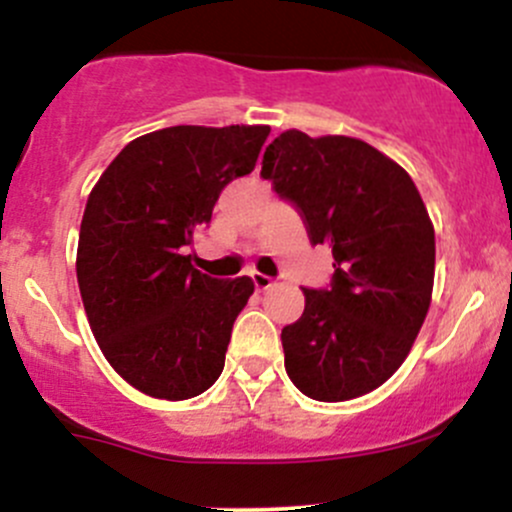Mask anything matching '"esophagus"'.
I'll list each match as a JSON object with an SVG mask.
<instances>
[{
  "instance_id": "1",
  "label": "esophagus",
  "mask_w": 512,
  "mask_h": 512,
  "mask_svg": "<svg viewBox=\"0 0 512 512\" xmlns=\"http://www.w3.org/2000/svg\"><path fill=\"white\" fill-rule=\"evenodd\" d=\"M250 277H252V282H255L257 289H270L274 284V279L267 277V274H262V272H252Z\"/></svg>"
}]
</instances>
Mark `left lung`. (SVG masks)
<instances>
[{
    "mask_svg": "<svg viewBox=\"0 0 512 512\" xmlns=\"http://www.w3.org/2000/svg\"><path fill=\"white\" fill-rule=\"evenodd\" d=\"M260 176L336 260L331 284L304 287V314L282 328L289 380L319 402L375 390L407 358L432 301L434 228L417 186L360 139L299 129L265 149Z\"/></svg>",
    "mask_w": 512,
    "mask_h": 512,
    "instance_id": "8db88e82",
    "label": "left lung"
}]
</instances>
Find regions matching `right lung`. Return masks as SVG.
Instances as JSON below:
<instances>
[{
  "label": "right lung",
  "instance_id": "right-lung-1",
  "mask_svg": "<svg viewBox=\"0 0 512 512\" xmlns=\"http://www.w3.org/2000/svg\"><path fill=\"white\" fill-rule=\"evenodd\" d=\"M270 127L179 125L129 142L90 191L78 287L100 351L129 385L188 400L220 378L230 333L255 292L184 255L230 181L255 169Z\"/></svg>",
  "mask_w": 512,
  "mask_h": 512
}]
</instances>
